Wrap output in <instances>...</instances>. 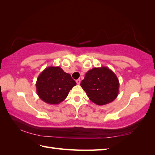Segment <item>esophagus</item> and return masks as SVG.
Segmentation results:
<instances>
[{"instance_id":"1","label":"esophagus","mask_w":155,"mask_h":155,"mask_svg":"<svg viewBox=\"0 0 155 155\" xmlns=\"http://www.w3.org/2000/svg\"><path fill=\"white\" fill-rule=\"evenodd\" d=\"M76 82H77V85H80V83H81V80H80V79H77V81H76Z\"/></svg>"}]
</instances>
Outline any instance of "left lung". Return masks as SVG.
I'll use <instances>...</instances> for the list:
<instances>
[{
    "label": "left lung",
    "instance_id": "8db88e82",
    "mask_svg": "<svg viewBox=\"0 0 155 155\" xmlns=\"http://www.w3.org/2000/svg\"><path fill=\"white\" fill-rule=\"evenodd\" d=\"M81 86L90 100L100 106L112 102L119 92L117 75L106 66L89 70L81 81Z\"/></svg>",
    "mask_w": 155,
    "mask_h": 155
}]
</instances>
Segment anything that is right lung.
<instances>
[{
    "mask_svg": "<svg viewBox=\"0 0 155 155\" xmlns=\"http://www.w3.org/2000/svg\"><path fill=\"white\" fill-rule=\"evenodd\" d=\"M77 85L71 75L60 66H49L38 77L36 83L38 97L49 104H59L66 99L72 87Z\"/></svg>",
    "mask_w": 155,
    "mask_h": 155,
    "instance_id": "1",
    "label": "right lung"
}]
</instances>
